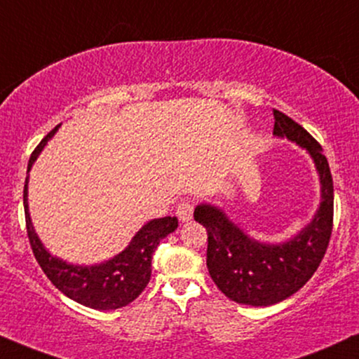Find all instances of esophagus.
<instances>
[{
    "instance_id": "1",
    "label": "esophagus",
    "mask_w": 359,
    "mask_h": 359,
    "mask_svg": "<svg viewBox=\"0 0 359 359\" xmlns=\"http://www.w3.org/2000/svg\"><path fill=\"white\" fill-rule=\"evenodd\" d=\"M193 203L188 201V200H183L176 208V215H178V218L183 221V223H188V221L193 219Z\"/></svg>"
}]
</instances>
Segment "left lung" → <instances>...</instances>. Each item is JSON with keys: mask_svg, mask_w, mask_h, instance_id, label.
<instances>
[{"mask_svg": "<svg viewBox=\"0 0 359 359\" xmlns=\"http://www.w3.org/2000/svg\"><path fill=\"white\" fill-rule=\"evenodd\" d=\"M273 135L306 149L320 176L321 201L302 231L281 243L248 236L221 208L201 203L194 219L208 231L206 266L221 293L250 306H271L290 298L320 266L333 229V178L320 143L309 133L274 109Z\"/></svg>", "mask_w": 359, "mask_h": 359, "instance_id": "obj_1", "label": "left lung"}]
</instances>
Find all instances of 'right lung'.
Segmentation results:
<instances>
[{"label":"right lung","mask_w":359,"mask_h":359,"mask_svg":"<svg viewBox=\"0 0 359 359\" xmlns=\"http://www.w3.org/2000/svg\"><path fill=\"white\" fill-rule=\"evenodd\" d=\"M57 128L60 126L48 133L41 143L36 146L29 158L26 172L31 171L39 153L43 151L48 141L55 136ZM28 180L29 175L26 176L25 181L23 203L29 245L33 248L34 258L53 285L73 302L83 304V306L100 309V311L118 309L135 302L143 293L146 285L149 283V278H151V258L154 250L163 238H166L178 228V218L165 216V218L148 221L131 238L130 245L121 253L113 256L111 259L91 264V266L73 264L57 258V256H53L34 231L28 206Z\"/></svg>","instance_id":"1"}]
</instances>
